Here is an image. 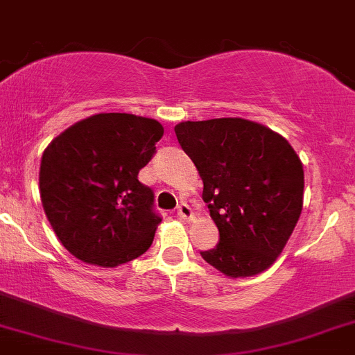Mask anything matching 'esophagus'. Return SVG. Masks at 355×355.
<instances>
[{
    "label": "esophagus",
    "mask_w": 355,
    "mask_h": 355,
    "mask_svg": "<svg viewBox=\"0 0 355 355\" xmlns=\"http://www.w3.org/2000/svg\"><path fill=\"white\" fill-rule=\"evenodd\" d=\"M178 215L182 218V220H191L193 218V210L188 203H181L178 207Z\"/></svg>",
    "instance_id": "obj_1"
}]
</instances>
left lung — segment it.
Instances as JSON below:
<instances>
[{
    "label": "left lung",
    "mask_w": 355,
    "mask_h": 355,
    "mask_svg": "<svg viewBox=\"0 0 355 355\" xmlns=\"http://www.w3.org/2000/svg\"><path fill=\"white\" fill-rule=\"evenodd\" d=\"M179 145L203 181V202L220 241L202 258L232 279L265 272L302 211L304 171L291 144L250 119L182 121Z\"/></svg>",
    "instance_id": "8db88e82"
}]
</instances>
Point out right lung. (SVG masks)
<instances>
[{
	"instance_id": "add662e5",
	"label": "right lung",
	"mask_w": 355,
	"mask_h": 355,
	"mask_svg": "<svg viewBox=\"0 0 355 355\" xmlns=\"http://www.w3.org/2000/svg\"><path fill=\"white\" fill-rule=\"evenodd\" d=\"M164 128L155 119L101 112L71 124L42 153L41 202L75 258L114 268L150 248L162 218L138 181Z\"/></svg>"
}]
</instances>
